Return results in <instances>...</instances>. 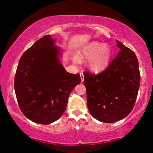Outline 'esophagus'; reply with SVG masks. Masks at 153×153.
Returning <instances> with one entry per match:
<instances>
[{
  "label": "esophagus",
  "mask_w": 153,
  "mask_h": 153,
  "mask_svg": "<svg viewBox=\"0 0 153 153\" xmlns=\"http://www.w3.org/2000/svg\"><path fill=\"white\" fill-rule=\"evenodd\" d=\"M80 76L81 79V81H83V80H84V75H83V72H80Z\"/></svg>",
  "instance_id": "obj_1"
}]
</instances>
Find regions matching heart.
<instances>
[{
    "label": "heart",
    "mask_w": 153,
    "mask_h": 153,
    "mask_svg": "<svg viewBox=\"0 0 153 153\" xmlns=\"http://www.w3.org/2000/svg\"><path fill=\"white\" fill-rule=\"evenodd\" d=\"M111 50L108 46L98 42H92L85 46L79 53V59L74 57V61L79 60H90L88 67L93 72H100L108 65L111 59Z\"/></svg>",
    "instance_id": "obj_1"
}]
</instances>
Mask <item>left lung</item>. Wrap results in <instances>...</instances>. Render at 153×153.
Wrapping results in <instances>:
<instances>
[{
  "instance_id": "left-lung-1",
  "label": "left lung",
  "mask_w": 153,
  "mask_h": 153,
  "mask_svg": "<svg viewBox=\"0 0 153 153\" xmlns=\"http://www.w3.org/2000/svg\"><path fill=\"white\" fill-rule=\"evenodd\" d=\"M116 42L120 51L106 70L97 74L83 72L90 114L106 123L128 116L135 104L141 79L134 52Z\"/></svg>"
}]
</instances>
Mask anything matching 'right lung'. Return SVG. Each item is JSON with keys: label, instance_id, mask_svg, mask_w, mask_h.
Returning a JSON list of instances; mask_svg holds the SVG:
<instances>
[{"label": "right lung", "instance_id": "obj_1", "mask_svg": "<svg viewBox=\"0 0 153 153\" xmlns=\"http://www.w3.org/2000/svg\"><path fill=\"white\" fill-rule=\"evenodd\" d=\"M50 35L35 42L21 57L14 77L19 106L33 122L48 125L65 111L68 97L81 83L80 74H70L59 60L60 47Z\"/></svg>", "mask_w": 153, "mask_h": 153}]
</instances>
